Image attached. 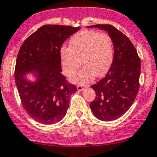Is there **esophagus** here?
Masks as SVG:
<instances>
[{"mask_svg": "<svg viewBox=\"0 0 157 157\" xmlns=\"http://www.w3.org/2000/svg\"><path fill=\"white\" fill-rule=\"evenodd\" d=\"M85 88V87H84V86L82 85H78L77 86V90H78V91H82Z\"/></svg>", "mask_w": 157, "mask_h": 157, "instance_id": "1", "label": "esophagus"}]
</instances>
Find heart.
<instances>
[{"label": "heart", "mask_w": 157, "mask_h": 157, "mask_svg": "<svg viewBox=\"0 0 157 157\" xmlns=\"http://www.w3.org/2000/svg\"><path fill=\"white\" fill-rule=\"evenodd\" d=\"M61 66L64 73L72 76L82 64L83 69L71 78L74 83L85 84L95 76L105 75L113 59V44L106 33L94 30H82L71 37L69 47L60 49Z\"/></svg>", "instance_id": "b5f03b06"}]
</instances>
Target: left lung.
Here are the masks:
<instances>
[{"instance_id": "left-lung-1", "label": "left lung", "mask_w": 157, "mask_h": 157, "mask_svg": "<svg viewBox=\"0 0 157 157\" xmlns=\"http://www.w3.org/2000/svg\"><path fill=\"white\" fill-rule=\"evenodd\" d=\"M87 27L107 31L114 47L110 70L105 78L91 86L96 95L90 107L99 120H115L128 111L136 97L140 88V59L129 38L113 26L96 24Z\"/></svg>"}]
</instances>
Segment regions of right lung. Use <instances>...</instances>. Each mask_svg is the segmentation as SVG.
<instances>
[{
    "mask_svg": "<svg viewBox=\"0 0 157 157\" xmlns=\"http://www.w3.org/2000/svg\"><path fill=\"white\" fill-rule=\"evenodd\" d=\"M80 27L44 25L24 40L17 54L15 79L21 101L33 119L44 124L65 117L70 97L77 91L61 74L60 49ZM31 74L35 81L28 79Z\"/></svg>",
    "mask_w": 157,
    "mask_h": 157,
    "instance_id": "obj_1",
    "label": "right lung"
}]
</instances>
